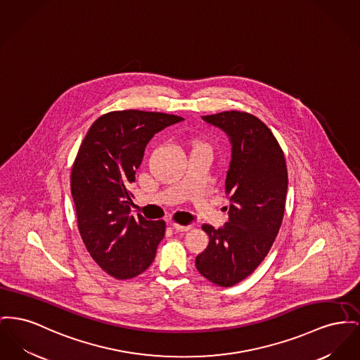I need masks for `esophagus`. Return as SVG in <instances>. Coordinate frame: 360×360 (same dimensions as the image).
<instances>
[{
  "mask_svg": "<svg viewBox=\"0 0 360 360\" xmlns=\"http://www.w3.org/2000/svg\"><path fill=\"white\" fill-rule=\"evenodd\" d=\"M172 227L176 230V231H182V233H186V231H191V226H182V224H178V223H172Z\"/></svg>",
  "mask_w": 360,
  "mask_h": 360,
  "instance_id": "esophagus-1",
  "label": "esophagus"
}]
</instances>
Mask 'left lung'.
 <instances>
[{"instance_id":"8db88e82","label":"left lung","mask_w":360,"mask_h":360,"mask_svg":"<svg viewBox=\"0 0 360 360\" xmlns=\"http://www.w3.org/2000/svg\"><path fill=\"white\" fill-rule=\"evenodd\" d=\"M202 120L221 129L231 143L226 178L230 207L223 229L202 226L210 245L195 257V268L213 284L231 287L269 253L284 216L288 174L274 133L257 117L233 110Z\"/></svg>"}]
</instances>
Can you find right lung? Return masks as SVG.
Returning a JSON list of instances; mask_svg holds the SVG:
<instances>
[{
    "mask_svg": "<svg viewBox=\"0 0 360 360\" xmlns=\"http://www.w3.org/2000/svg\"><path fill=\"white\" fill-rule=\"evenodd\" d=\"M182 120L153 111H111L92 124L77 152L70 189L79 231L94 261L118 280L147 271L165 236V220L130 214V189L149 140Z\"/></svg>",
    "mask_w": 360,
    "mask_h": 360,
    "instance_id": "right-lung-1",
    "label": "right lung"
}]
</instances>
